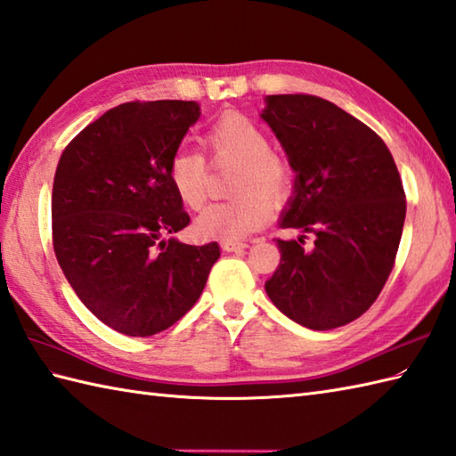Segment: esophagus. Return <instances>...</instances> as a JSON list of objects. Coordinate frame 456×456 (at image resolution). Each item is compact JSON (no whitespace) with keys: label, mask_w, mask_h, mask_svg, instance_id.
I'll list each match as a JSON object with an SVG mask.
<instances>
[{"label":"esophagus","mask_w":456,"mask_h":456,"mask_svg":"<svg viewBox=\"0 0 456 456\" xmlns=\"http://www.w3.org/2000/svg\"><path fill=\"white\" fill-rule=\"evenodd\" d=\"M248 248V244H244V241H222V249L224 251H234V254H238V251H244Z\"/></svg>","instance_id":"1"}]
</instances>
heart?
Instances as JSON below:
<instances>
[{"label": "heart", "mask_w": 456, "mask_h": 456, "mask_svg": "<svg viewBox=\"0 0 456 456\" xmlns=\"http://www.w3.org/2000/svg\"><path fill=\"white\" fill-rule=\"evenodd\" d=\"M202 144L215 161H232L238 167L230 189L238 193L210 205L195 220L200 240L236 241L257 232L271 215V202L281 205L292 191V167L285 156L271 150V138L256 120L240 113L220 117ZM167 181L181 205L199 210L208 193V166L199 151L177 148L167 161Z\"/></svg>", "instance_id": "heart-1"}]
</instances>
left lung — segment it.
<instances>
[{"instance_id": "left-lung-1", "label": "left lung", "mask_w": 456, "mask_h": 456, "mask_svg": "<svg viewBox=\"0 0 456 456\" xmlns=\"http://www.w3.org/2000/svg\"><path fill=\"white\" fill-rule=\"evenodd\" d=\"M261 118L295 169V195L281 228L312 232L277 240L281 263L265 282L285 316L333 330L365 314L387 282L400 246L406 195L382 138L316 95H267Z\"/></svg>"}]
</instances>
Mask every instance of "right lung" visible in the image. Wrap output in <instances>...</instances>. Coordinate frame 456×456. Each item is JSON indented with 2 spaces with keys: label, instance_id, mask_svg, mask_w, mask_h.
Masks as SVG:
<instances>
[{
  "label": "right lung",
  "instance_id": "add662e5",
  "mask_svg": "<svg viewBox=\"0 0 456 456\" xmlns=\"http://www.w3.org/2000/svg\"><path fill=\"white\" fill-rule=\"evenodd\" d=\"M199 117L195 101L123 103L60 156L56 259L87 310L125 336H154L183 318L220 257L216 241L166 240L191 220L167 181V161Z\"/></svg>",
  "mask_w": 456,
  "mask_h": 456
}]
</instances>
